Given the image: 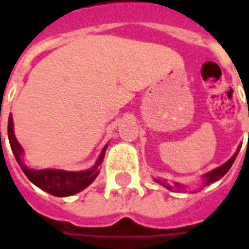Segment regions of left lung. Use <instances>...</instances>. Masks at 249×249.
<instances>
[{"label": "left lung", "instance_id": "left-lung-1", "mask_svg": "<svg viewBox=\"0 0 249 249\" xmlns=\"http://www.w3.org/2000/svg\"><path fill=\"white\" fill-rule=\"evenodd\" d=\"M237 153H239V151H236L235 155L231 157L228 161H225L223 165H220V167L214 168L213 171H211V172L205 173V175H204L203 187L214 183V181H219L220 178H223L225 173L230 171V168L232 167V164H233V161H235V159H236V156H237ZM155 181H156V183H159V184H161V185H164L165 188H168L169 191H172L173 188H178V189H181V188H184V185H181V184H178V183H173V187H172V185H169V184H167L165 181H161V180H159V178H155Z\"/></svg>", "mask_w": 249, "mask_h": 249}]
</instances>
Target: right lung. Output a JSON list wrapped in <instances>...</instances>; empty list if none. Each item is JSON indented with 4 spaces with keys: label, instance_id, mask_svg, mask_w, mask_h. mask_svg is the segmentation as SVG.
I'll return each mask as SVG.
<instances>
[{
    "label": "right lung",
    "instance_id": "1",
    "mask_svg": "<svg viewBox=\"0 0 249 249\" xmlns=\"http://www.w3.org/2000/svg\"><path fill=\"white\" fill-rule=\"evenodd\" d=\"M8 136L14 157L19 164L22 172L26 175V178H29L35 185L41 188L42 191L51 193L53 196H57V197H66V196L76 195V193L81 192L82 189H85L88 185H90L100 173V164L103 162L105 151L108 146H104L96 164L87 171H80V172H69V171H62V169H38L37 171V169L28 168L22 161L24 149L19 145V142L14 136L12 114L9 116Z\"/></svg>",
    "mask_w": 249,
    "mask_h": 249
}]
</instances>
